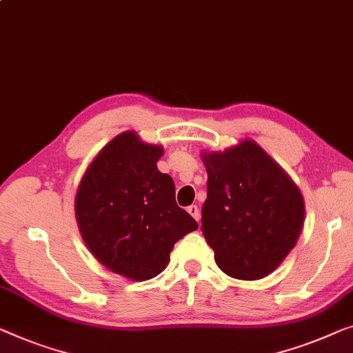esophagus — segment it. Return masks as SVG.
<instances>
[{
	"label": "esophagus",
	"mask_w": 353,
	"mask_h": 353,
	"mask_svg": "<svg viewBox=\"0 0 353 353\" xmlns=\"http://www.w3.org/2000/svg\"><path fill=\"white\" fill-rule=\"evenodd\" d=\"M188 212L191 216L196 219V221H199V218H201V213H199V207L197 205H189L188 207Z\"/></svg>",
	"instance_id": "1"
}]
</instances>
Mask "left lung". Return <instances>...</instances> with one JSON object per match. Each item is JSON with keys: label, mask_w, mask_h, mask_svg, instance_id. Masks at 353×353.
<instances>
[{"label": "left lung", "mask_w": 353, "mask_h": 353, "mask_svg": "<svg viewBox=\"0 0 353 353\" xmlns=\"http://www.w3.org/2000/svg\"><path fill=\"white\" fill-rule=\"evenodd\" d=\"M207 201L202 232L229 277L259 280L294 248L304 224V199L287 172L256 141L203 151Z\"/></svg>", "instance_id": "obj_1"}]
</instances>
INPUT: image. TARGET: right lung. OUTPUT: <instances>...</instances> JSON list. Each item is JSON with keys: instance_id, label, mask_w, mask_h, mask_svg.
Masks as SVG:
<instances>
[{"instance_id": "obj_1", "label": "right lung", "mask_w": 353, "mask_h": 353, "mask_svg": "<svg viewBox=\"0 0 353 353\" xmlns=\"http://www.w3.org/2000/svg\"><path fill=\"white\" fill-rule=\"evenodd\" d=\"M162 154L161 145L122 132L90 162L74 199L90 253L134 282L159 275L175 242L197 229L196 219L176 205L172 176L157 168Z\"/></svg>"}]
</instances>
